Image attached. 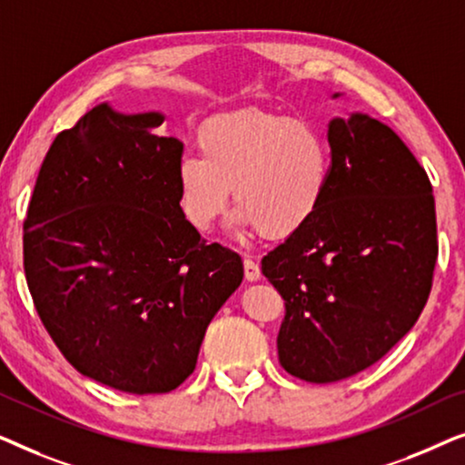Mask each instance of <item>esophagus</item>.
I'll return each mask as SVG.
<instances>
[{
    "label": "esophagus",
    "instance_id": "obj_1",
    "mask_svg": "<svg viewBox=\"0 0 465 465\" xmlns=\"http://www.w3.org/2000/svg\"><path fill=\"white\" fill-rule=\"evenodd\" d=\"M243 269H245V279L250 283L260 282V277H262V272H260V266L253 262V260H250V258L243 260Z\"/></svg>",
    "mask_w": 465,
    "mask_h": 465
}]
</instances>
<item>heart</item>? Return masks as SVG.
Returning <instances> with one entry per match:
<instances>
[{
  "instance_id": "b5f03b06",
  "label": "heart",
  "mask_w": 465,
  "mask_h": 465,
  "mask_svg": "<svg viewBox=\"0 0 465 465\" xmlns=\"http://www.w3.org/2000/svg\"><path fill=\"white\" fill-rule=\"evenodd\" d=\"M199 156L177 163V201L183 218L212 231L228 201L239 209L237 231L269 239L301 232L326 201L332 182V148L320 126L256 107L215 114L196 133Z\"/></svg>"
}]
</instances>
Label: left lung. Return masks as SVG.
I'll return each instance as SVG.
<instances>
[{
  "label": "left lung",
  "instance_id": "8db88e82",
  "mask_svg": "<svg viewBox=\"0 0 465 465\" xmlns=\"http://www.w3.org/2000/svg\"><path fill=\"white\" fill-rule=\"evenodd\" d=\"M328 142L332 182L320 213L262 258L285 301L279 361L309 383L383 358L421 315L438 256L431 183L402 139L351 112L330 120Z\"/></svg>",
  "mask_w": 465,
  "mask_h": 465
}]
</instances>
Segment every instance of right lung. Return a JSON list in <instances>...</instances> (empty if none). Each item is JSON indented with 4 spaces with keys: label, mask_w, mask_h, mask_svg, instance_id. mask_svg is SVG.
I'll return each instance as SVG.
<instances>
[{
    "label": "right lung",
    "mask_w": 465,
    "mask_h": 465,
    "mask_svg": "<svg viewBox=\"0 0 465 465\" xmlns=\"http://www.w3.org/2000/svg\"><path fill=\"white\" fill-rule=\"evenodd\" d=\"M163 112L104 101L56 135L23 232L35 309L65 360L126 393H167L196 366L213 315L243 262L183 218L175 169L183 143Z\"/></svg>",
    "instance_id": "obj_1"
}]
</instances>
